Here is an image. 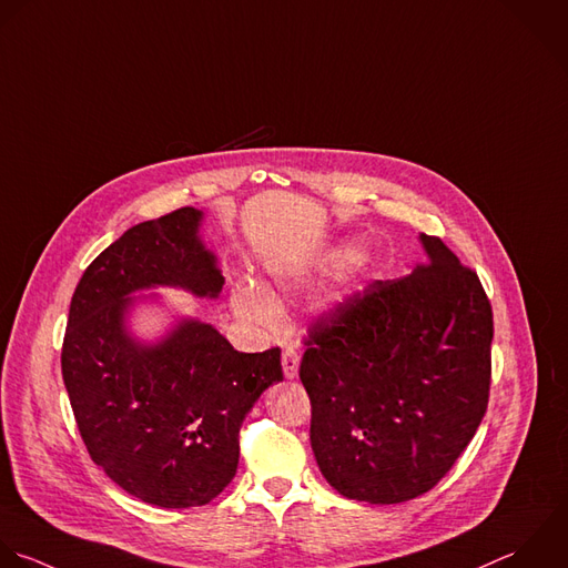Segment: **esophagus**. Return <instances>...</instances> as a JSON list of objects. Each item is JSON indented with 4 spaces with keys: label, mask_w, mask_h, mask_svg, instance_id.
<instances>
[{
    "label": "esophagus",
    "mask_w": 568,
    "mask_h": 568,
    "mask_svg": "<svg viewBox=\"0 0 568 568\" xmlns=\"http://www.w3.org/2000/svg\"><path fill=\"white\" fill-rule=\"evenodd\" d=\"M281 363H283V374H285V378H290V381L296 378L298 365H301V356H298V352H296L294 347H285V349H283Z\"/></svg>",
    "instance_id": "1"
}]
</instances>
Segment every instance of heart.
<instances>
[{
	"label": "heart",
	"mask_w": 568,
	"mask_h": 568,
	"mask_svg": "<svg viewBox=\"0 0 568 568\" xmlns=\"http://www.w3.org/2000/svg\"><path fill=\"white\" fill-rule=\"evenodd\" d=\"M234 307L252 321H270L274 316V305L270 298L252 283H239L234 290Z\"/></svg>",
	"instance_id": "1"
}]
</instances>
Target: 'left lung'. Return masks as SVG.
Segmentation results:
<instances>
[{"instance_id":"1","label":"left lung","mask_w":568,"mask_h":568,"mask_svg":"<svg viewBox=\"0 0 568 568\" xmlns=\"http://www.w3.org/2000/svg\"><path fill=\"white\" fill-rule=\"evenodd\" d=\"M409 276L374 281L307 332L310 440L345 498L398 505L434 489L489 405L494 312L478 274L420 234Z\"/></svg>"}]
</instances>
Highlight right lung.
<instances>
[{
	"label": "right lung",
	"instance_id": "obj_1",
	"mask_svg": "<svg viewBox=\"0 0 568 568\" xmlns=\"http://www.w3.org/2000/svg\"><path fill=\"white\" fill-rule=\"evenodd\" d=\"M203 212L179 207L123 232L83 272L68 312L61 374L81 440L130 496L163 509L214 500L239 467V432L272 385L281 349L236 352L185 318L154 345L125 329L132 292L156 285L216 298L225 278L199 239Z\"/></svg>",
	"mask_w": 568,
	"mask_h": 568
}]
</instances>
